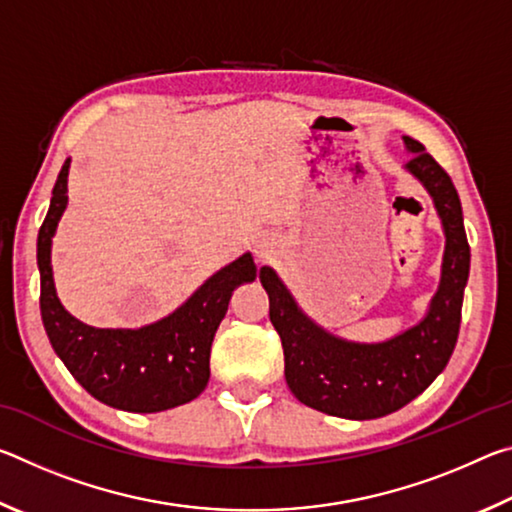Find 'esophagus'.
I'll return each instance as SVG.
<instances>
[{
	"label": "esophagus",
	"instance_id": "obj_1",
	"mask_svg": "<svg viewBox=\"0 0 512 512\" xmlns=\"http://www.w3.org/2000/svg\"><path fill=\"white\" fill-rule=\"evenodd\" d=\"M257 255H259V257H268V250H266L264 246H262V248H257Z\"/></svg>",
	"mask_w": 512,
	"mask_h": 512
}]
</instances>
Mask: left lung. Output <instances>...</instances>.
<instances>
[{"label": "left lung", "mask_w": 512, "mask_h": 512, "mask_svg": "<svg viewBox=\"0 0 512 512\" xmlns=\"http://www.w3.org/2000/svg\"><path fill=\"white\" fill-rule=\"evenodd\" d=\"M402 140L411 153L404 169L427 189L445 232L438 289L418 323L379 343L341 339L300 309L271 266L259 268L268 316L282 339L284 377L291 393L302 404L336 418H384L415 400L445 370L461 327L470 275L461 198L452 178L420 142Z\"/></svg>", "instance_id": "left-lung-1"}]
</instances>
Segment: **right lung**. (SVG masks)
<instances>
[{
  "label": "right lung",
  "mask_w": 512,
  "mask_h": 512,
  "mask_svg": "<svg viewBox=\"0 0 512 512\" xmlns=\"http://www.w3.org/2000/svg\"><path fill=\"white\" fill-rule=\"evenodd\" d=\"M69 162L58 173L38 232L40 314L51 348L85 391L112 409L158 413L196 400L210 379L212 341L232 291L257 277L253 255L219 268L183 305L151 325L108 329L81 323L58 300L51 268V239L67 207Z\"/></svg>",
  "instance_id": "1"
}]
</instances>
